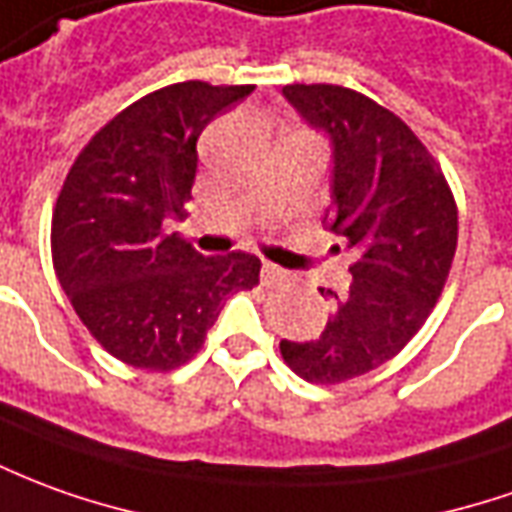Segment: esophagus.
I'll list each match as a JSON object with an SVG mask.
<instances>
[{
	"instance_id": "1",
	"label": "esophagus",
	"mask_w": 512,
	"mask_h": 512,
	"mask_svg": "<svg viewBox=\"0 0 512 512\" xmlns=\"http://www.w3.org/2000/svg\"><path fill=\"white\" fill-rule=\"evenodd\" d=\"M262 278H264V284H273V281H281V278H284V270H281L278 264L264 262L262 264Z\"/></svg>"
}]
</instances>
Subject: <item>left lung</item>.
Returning <instances> with one entry per match:
<instances>
[{
    "label": "left lung",
    "mask_w": 512,
    "mask_h": 512,
    "mask_svg": "<svg viewBox=\"0 0 512 512\" xmlns=\"http://www.w3.org/2000/svg\"><path fill=\"white\" fill-rule=\"evenodd\" d=\"M309 128L329 136L323 225L357 253L345 295L312 343L281 340L298 376L337 384L393 359L438 303L457 250V206L438 161L396 114L343 86H284ZM323 292V290H320Z\"/></svg>",
    "instance_id": "left-lung-1"
}]
</instances>
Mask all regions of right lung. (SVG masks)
I'll use <instances>...</instances> for the list:
<instances>
[{"instance_id":"1","label":"right lung","mask_w":512,"mask_h":512,"mask_svg":"<svg viewBox=\"0 0 512 512\" xmlns=\"http://www.w3.org/2000/svg\"><path fill=\"white\" fill-rule=\"evenodd\" d=\"M253 86L175 83L133 102L77 155L52 214V264L74 312L111 357L172 370L200 351L231 292L253 290L250 253L203 256L181 220L197 139Z\"/></svg>"}]
</instances>
